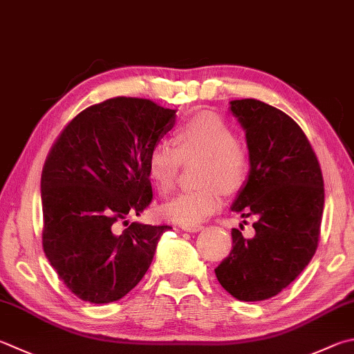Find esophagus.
<instances>
[{
	"instance_id": "34e87169",
	"label": "esophagus",
	"mask_w": 354,
	"mask_h": 354,
	"mask_svg": "<svg viewBox=\"0 0 354 354\" xmlns=\"http://www.w3.org/2000/svg\"><path fill=\"white\" fill-rule=\"evenodd\" d=\"M183 229L185 232H199V230H203L204 226L201 224H194V226H187V224H183Z\"/></svg>"
}]
</instances>
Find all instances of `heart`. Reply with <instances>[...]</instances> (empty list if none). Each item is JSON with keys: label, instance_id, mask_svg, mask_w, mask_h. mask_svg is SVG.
Listing matches in <instances>:
<instances>
[{"label": "heart", "instance_id": "1", "mask_svg": "<svg viewBox=\"0 0 354 354\" xmlns=\"http://www.w3.org/2000/svg\"><path fill=\"white\" fill-rule=\"evenodd\" d=\"M175 145L159 140L147 156V173L160 195H169L183 162L201 159L194 190L181 192L160 212L173 221L194 226L221 207L223 192L235 194L248 183L250 162L235 131L215 114L201 113L175 133Z\"/></svg>", "mask_w": 354, "mask_h": 354}]
</instances>
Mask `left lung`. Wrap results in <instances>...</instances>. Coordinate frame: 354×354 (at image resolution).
<instances>
[{
    "label": "left lung",
    "mask_w": 354,
    "mask_h": 354,
    "mask_svg": "<svg viewBox=\"0 0 354 354\" xmlns=\"http://www.w3.org/2000/svg\"><path fill=\"white\" fill-rule=\"evenodd\" d=\"M230 111L246 133L250 162L230 209L255 218V235L232 229V250L215 274L235 299L260 301L283 291L316 254L324 178L310 140L288 114L255 99L232 100Z\"/></svg>",
    "instance_id": "obj_1"
}]
</instances>
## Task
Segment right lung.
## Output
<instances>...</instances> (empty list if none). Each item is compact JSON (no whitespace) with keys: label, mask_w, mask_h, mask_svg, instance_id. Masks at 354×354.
<instances>
[{"label":"right lung","mask_w":354,"mask_h":354,"mask_svg":"<svg viewBox=\"0 0 354 354\" xmlns=\"http://www.w3.org/2000/svg\"><path fill=\"white\" fill-rule=\"evenodd\" d=\"M175 118L149 99H108L77 114L50 149L41 173L43 249L79 299L100 305L127 295L171 229L127 218L151 203L147 156Z\"/></svg>","instance_id":"right-lung-1"}]
</instances>
